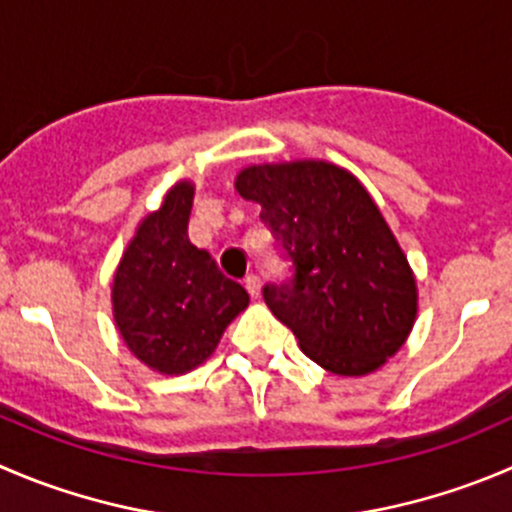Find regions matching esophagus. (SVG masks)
<instances>
[{"label": "esophagus", "mask_w": 512, "mask_h": 512, "mask_svg": "<svg viewBox=\"0 0 512 512\" xmlns=\"http://www.w3.org/2000/svg\"><path fill=\"white\" fill-rule=\"evenodd\" d=\"M245 287H247V292H250L252 297H260V290H262L260 277H257V275H247L245 277Z\"/></svg>", "instance_id": "34e87169"}]
</instances>
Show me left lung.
<instances>
[{
    "instance_id": "8db88e82",
    "label": "left lung",
    "mask_w": 512,
    "mask_h": 512,
    "mask_svg": "<svg viewBox=\"0 0 512 512\" xmlns=\"http://www.w3.org/2000/svg\"><path fill=\"white\" fill-rule=\"evenodd\" d=\"M262 205L292 275L262 287L300 350L335 375H365L403 347L418 312L408 257L365 187L327 162L247 167L235 182Z\"/></svg>"
}]
</instances>
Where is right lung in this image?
Masks as SVG:
<instances>
[{"label": "right lung", "mask_w": 512, "mask_h": 512, "mask_svg": "<svg viewBox=\"0 0 512 512\" xmlns=\"http://www.w3.org/2000/svg\"><path fill=\"white\" fill-rule=\"evenodd\" d=\"M192 197L190 182L167 192L165 205L145 217L122 255L112 287L119 335L165 375H182L207 360L250 302L245 287L222 275L210 252L187 237Z\"/></svg>", "instance_id": "1"}]
</instances>
